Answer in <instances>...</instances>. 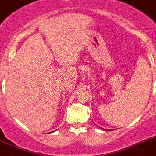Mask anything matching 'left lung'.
<instances>
[{
    "instance_id": "8db88e82",
    "label": "left lung",
    "mask_w": 156,
    "mask_h": 156,
    "mask_svg": "<svg viewBox=\"0 0 156 156\" xmlns=\"http://www.w3.org/2000/svg\"><path fill=\"white\" fill-rule=\"evenodd\" d=\"M108 130H110V129H108Z\"/></svg>"
}]
</instances>
